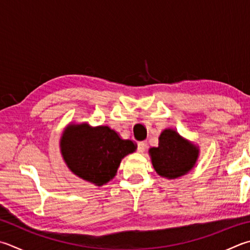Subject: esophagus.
<instances>
[{"label": "esophagus", "instance_id": "esophagus-1", "mask_svg": "<svg viewBox=\"0 0 250 250\" xmlns=\"http://www.w3.org/2000/svg\"><path fill=\"white\" fill-rule=\"evenodd\" d=\"M146 148H147V144H146V142H145V141H141V142L138 143V151L140 153L145 152V151H146Z\"/></svg>", "mask_w": 250, "mask_h": 250}]
</instances>
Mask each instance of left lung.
Masks as SVG:
<instances>
[{"label": "left lung", "mask_w": 250, "mask_h": 250, "mask_svg": "<svg viewBox=\"0 0 250 250\" xmlns=\"http://www.w3.org/2000/svg\"><path fill=\"white\" fill-rule=\"evenodd\" d=\"M200 148L191 141L185 139L174 129H165L158 138V146L151 147L154 169L163 178H180L197 164Z\"/></svg>", "instance_id": "obj_1"}]
</instances>
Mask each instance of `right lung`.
I'll list each match as a JSON object with an SVG mask.
<instances>
[{"label": "right lung", "instance_id": "right-lung-1", "mask_svg": "<svg viewBox=\"0 0 250 250\" xmlns=\"http://www.w3.org/2000/svg\"><path fill=\"white\" fill-rule=\"evenodd\" d=\"M137 144L120 138L108 125L70 124L60 139V152L72 172L97 187L115 178L122 158L135 152Z\"/></svg>", "mask_w": 250, "mask_h": 250}]
</instances>
